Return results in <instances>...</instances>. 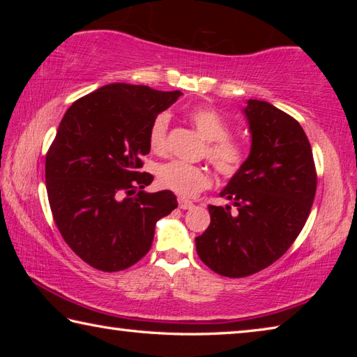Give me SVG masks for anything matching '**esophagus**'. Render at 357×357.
<instances>
[{
  "instance_id": "obj_1",
  "label": "esophagus",
  "mask_w": 357,
  "mask_h": 357,
  "mask_svg": "<svg viewBox=\"0 0 357 357\" xmlns=\"http://www.w3.org/2000/svg\"><path fill=\"white\" fill-rule=\"evenodd\" d=\"M178 203H179V208L181 209H190V208H193V203L189 202V200H185V198H179Z\"/></svg>"
}]
</instances>
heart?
<instances>
[{
    "instance_id": "b5f03b06",
    "label": "heart",
    "mask_w": 357,
    "mask_h": 357,
    "mask_svg": "<svg viewBox=\"0 0 357 357\" xmlns=\"http://www.w3.org/2000/svg\"><path fill=\"white\" fill-rule=\"evenodd\" d=\"M168 114L160 113L153 119L148 132V143L153 153H164L167 148ZM190 123L200 132L209 144L208 159L225 176H233L243 168L245 162V148L229 138V123L215 108H195L189 113ZM157 179L162 187L179 197H193L209 187L211 174L204 167L190 165L183 160H170L157 168Z\"/></svg>"
}]
</instances>
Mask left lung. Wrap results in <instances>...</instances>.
<instances>
[{"instance_id":"left-lung-1","label":"left lung","mask_w":357,"mask_h":357,"mask_svg":"<svg viewBox=\"0 0 357 357\" xmlns=\"http://www.w3.org/2000/svg\"><path fill=\"white\" fill-rule=\"evenodd\" d=\"M252 137L243 168L209 204L211 223L195 238L202 261L225 277H245L277 261L304 228L317 192L310 143L301 124L269 102L244 107Z\"/></svg>"}]
</instances>
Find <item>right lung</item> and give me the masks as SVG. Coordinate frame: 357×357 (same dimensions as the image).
Returning <instances> with one entry per match:
<instances>
[{"label": "right lung", "instance_id": "1", "mask_svg": "<svg viewBox=\"0 0 357 357\" xmlns=\"http://www.w3.org/2000/svg\"><path fill=\"white\" fill-rule=\"evenodd\" d=\"M181 91L110 83L75 100L45 157L50 209L66 243L104 273L130 268L146 255L155 223L178 208L170 190L144 192L140 173L148 132Z\"/></svg>", "mask_w": 357, "mask_h": 357}]
</instances>
